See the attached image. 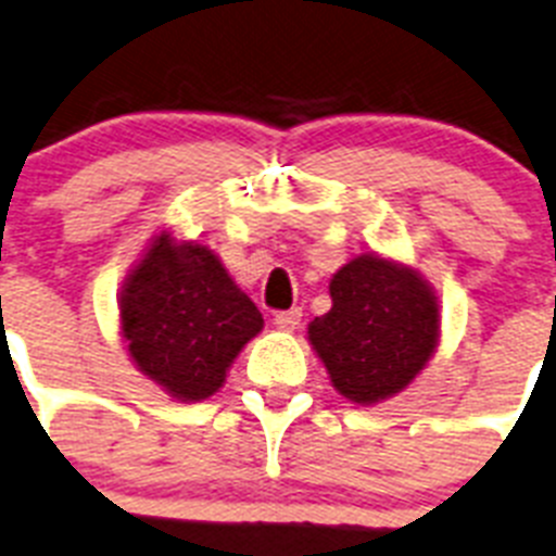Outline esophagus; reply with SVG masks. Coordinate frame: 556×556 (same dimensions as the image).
Returning <instances> with one entry per match:
<instances>
[{
  "label": "esophagus",
  "instance_id": "esophagus-1",
  "mask_svg": "<svg viewBox=\"0 0 556 556\" xmlns=\"http://www.w3.org/2000/svg\"><path fill=\"white\" fill-rule=\"evenodd\" d=\"M300 321H302L300 307H291V311H279V314H274V328L288 330V333L300 328Z\"/></svg>",
  "mask_w": 556,
  "mask_h": 556
}]
</instances>
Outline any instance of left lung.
I'll return each mask as SVG.
<instances>
[{
	"label": "left lung",
	"mask_w": 556,
	"mask_h": 556,
	"mask_svg": "<svg viewBox=\"0 0 556 556\" xmlns=\"http://www.w3.org/2000/svg\"><path fill=\"white\" fill-rule=\"evenodd\" d=\"M330 311L307 325V342L330 384L353 404L407 390L441 339L438 296L415 268L358 254L330 279Z\"/></svg>",
	"instance_id": "1"
}]
</instances>
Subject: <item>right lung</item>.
<instances>
[{
  "instance_id": "add662e5",
  "label": "right lung",
  "mask_w": 556,
  "mask_h": 556,
  "mask_svg": "<svg viewBox=\"0 0 556 556\" xmlns=\"http://www.w3.org/2000/svg\"><path fill=\"white\" fill-rule=\"evenodd\" d=\"M121 339L132 365L175 401H203L263 330V314L208 245L152 237L118 296Z\"/></svg>"
}]
</instances>
